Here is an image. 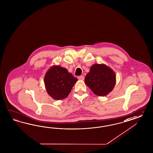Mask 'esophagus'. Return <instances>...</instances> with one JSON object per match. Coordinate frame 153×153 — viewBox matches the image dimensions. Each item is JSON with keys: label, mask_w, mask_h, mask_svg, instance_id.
Instances as JSON below:
<instances>
[{"label": "esophagus", "mask_w": 153, "mask_h": 153, "mask_svg": "<svg viewBox=\"0 0 153 153\" xmlns=\"http://www.w3.org/2000/svg\"><path fill=\"white\" fill-rule=\"evenodd\" d=\"M77 78H78L79 80H84V79H85L83 76H79Z\"/></svg>", "instance_id": "34e87169"}]
</instances>
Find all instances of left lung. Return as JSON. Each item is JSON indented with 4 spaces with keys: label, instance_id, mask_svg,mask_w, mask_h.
Segmentation results:
<instances>
[{
    "label": "left lung",
    "instance_id": "8db88e82",
    "mask_svg": "<svg viewBox=\"0 0 153 153\" xmlns=\"http://www.w3.org/2000/svg\"><path fill=\"white\" fill-rule=\"evenodd\" d=\"M85 83L95 95L106 96L111 93L116 83L114 71L104 64H94L85 78Z\"/></svg>",
    "mask_w": 153,
    "mask_h": 153
}]
</instances>
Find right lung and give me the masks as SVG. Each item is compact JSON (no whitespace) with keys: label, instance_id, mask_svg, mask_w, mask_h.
Here are the masks:
<instances>
[{"label":"right lung","instance_id":"obj_1","mask_svg":"<svg viewBox=\"0 0 153 153\" xmlns=\"http://www.w3.org/2000/svg\"><path fill=\"white\" fill-rule=\"evenodd\" d=\"M77 81L66 68L55 65L46 72L44 79L47 93L54 100L67 97Z\"/></svg>","mask_w":153,"mask_h":153}]
</instances>
